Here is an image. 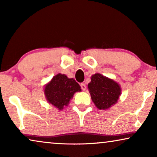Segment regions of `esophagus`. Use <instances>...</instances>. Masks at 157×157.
<instances>
[{
	"mask_svg": "<svg viewBox=\"0 0 157 157\" xmlns=\"http://www.w3.org/2000/svg\"><path fill=\"white\" fill-rule=\"evenodd\" d=\"M81 89L83 90V91H85L86 89V85L84 84V83H81Z\"/></svg>",
	"mask_w": 157,
	"mask_h": 157,
	"instance_id": "1",
	"label": "esophagus"
}]
</instances>
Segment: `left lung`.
<instances>
[{"mask_svg":"<svg viewBox=\"0 0 157 157\" xmlns=\"http://www.w3.org/2000/svg\"><path fill=\"white\" fill-rule=\"evenodd\" d=\"M88 88L92 101L99 109H106L113 106L121 94V88L117 82L99 74L91 76Z\"/></svg>","mask_w":157,"mask_h":157,"instance_id":"obj_1","label":"left lung"}]
</instances>
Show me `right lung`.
<instances>
[{
  "instance_id": "add662e5",
  "label": "right lung",
  "mask_w": 157,
  "mask_h": 157,
  "mask_svg": "<svg viewBox=\"0 0 157 157\" xmlns=\"http://www.w3.org/2000/svg\"><path fill=\"white\" fill-rule=\"evenodd\" d=\"M81 91V86L74 78L59 74L45 86L44 93L47 101L61 110L64 106H68L74 94Z\"/></svg>"
}]
</instances>
